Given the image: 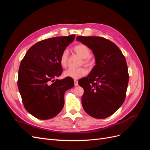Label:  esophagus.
Listing matches in <instances>:
<instances>
[{
  "label": "esophagus",
  "instance_id": "1",
  "mask_svg": "<svg viewBox=\"0 0 150 150\" xmlns=\"http://www.w3.org/2000/svg\"><path fill=\"white\" fill-rule=\"evenodd\" d=\"M74 86H78V81L74 80Z\"/></svg>",
  "mask_w": 150,
  "mask_h": 150
}]
</instances>
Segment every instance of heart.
<instances>
[{
    "mask_svg": "<svg viewBox=\"0 0 150 150\" xmlns=\"http://www.w3.org/2000/svg\"><path fill=\"white\" fill-rule=\"evenodd\" d=\"M74 51L81 56L83 60V63L86 66L91 65V61L90 60L89 57L91 56V51L89 48L83 44H77L74 47ZM67 57H68V51L67 49L64 50L62 51L61 57H60V64L61 66L65 67L67 66ZM87 72L83 67L78 68H69L64 72V75L67 78H70L74 79H79L82 77L84 76Z\"/></svg>",
    "mask_w": 150,
    "mask_h": 150,
    "instance_id": "obj_1",
    "label": "heart"
}]
</instances>
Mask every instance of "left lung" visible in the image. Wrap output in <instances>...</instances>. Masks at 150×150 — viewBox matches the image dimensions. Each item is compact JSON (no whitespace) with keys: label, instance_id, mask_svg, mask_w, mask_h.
<instances>
[{"label":"left lung","instance_id":"1","mask_svg":"<svg viewBox=\"0 0 150 150\" xmlns=\"http://www.w3.org/2000/svg\"><path fill=\"white\" fill-rule=\"evenodd\" d=\"M76 40L92 50L96 61L89 74L78 82L84 89L83 107L94 118H106L125 101L129 80L125 57L115 43L104 38L78 36Z\"/></svg>","mask_w":150,"mask_h":150}]
</instances>
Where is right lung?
<instances>
[{
  "label": "right lung",
  "mask_w": 150,
  "mask_h": 150,
  "mask_svg": "<svg viewBox=\"0 0 150 150\" xmlns=\"http://www.w3.org/2000/svg\"><path fill=\"white\" fill-rule=\"evenodd\" d=\"M75 35L42 40L33 45L22 60L17 85L25 110L39 120L57 116L64 105V93L74 86L70 78L56 79L62 72L60 57Z\"/></svg>",
  "instance_id": "1"
}]
</instances>
